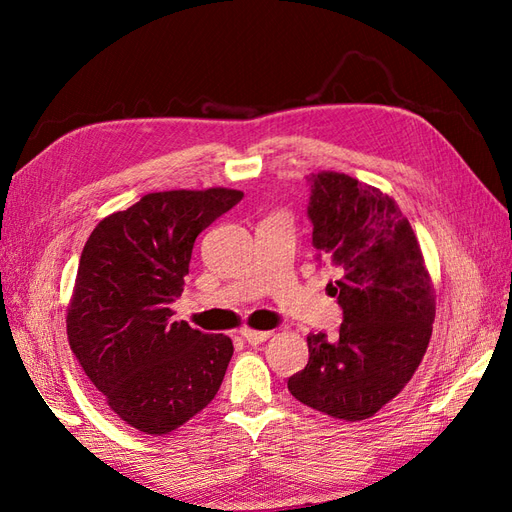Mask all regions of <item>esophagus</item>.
Here are the masks:
<instances>
[{
	"label": "esophagus",
	"instance_id": "1",
	"mask_svg": "<svg viewBox=\"0 0 512 512\" xmlns=\"http://www.w3.org/2000/svg\"><path fill=\"white\" fill-rule=\"evenodd\" d=\"M241 337L245 339L247 344H262V342H267V339L271 337V331H254V329H243L241 331Z\"/></svg>",
	"mask_w": 512,
	"mask_h": 512
}]
</instances>
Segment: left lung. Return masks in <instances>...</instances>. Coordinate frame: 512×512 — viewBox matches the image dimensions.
Listing matches in <instances>:
<instances>
[{
	"mask_svg": "<svg viewBox=\"0 0 512 512\" xmlns=\"http://www.w3.org/2000/svg\"><path fill=\"white\" fill-rule=\"evenodd\" d=\"M309 183L312 243L339 273L329 286L344 322L337 337L307 335L309 361L288 378V391L318 412L363 421L421 365L436 297L421 245L391 196L331 170Z\"/></svg>",
	"mask_w": 512,
	"mask_h": 512,
	"instance_id": "left-lung-1",
	"label": "left lung"
}]
</instances>
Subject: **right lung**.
Listing matches in <instances>:
<instances>
[{
	"label": "right lung",
	"instance_id": "obj_1",
	"mask_svg": "<svg viewBox=\"0 0 512 512\" xmlns=\"http://www.w3.org/2000/svg\"><path fill=\"white\" fill-rule=\"evenodd\" d=\"M228 188L143 196L91 232L68 305V342L87 378L130 427L160 436L218 393L230 337L170 320L196 237L235 207Z\"/></svg>",
	"mask_w": 512,
	"mask_h": 512
}]
</instances>
